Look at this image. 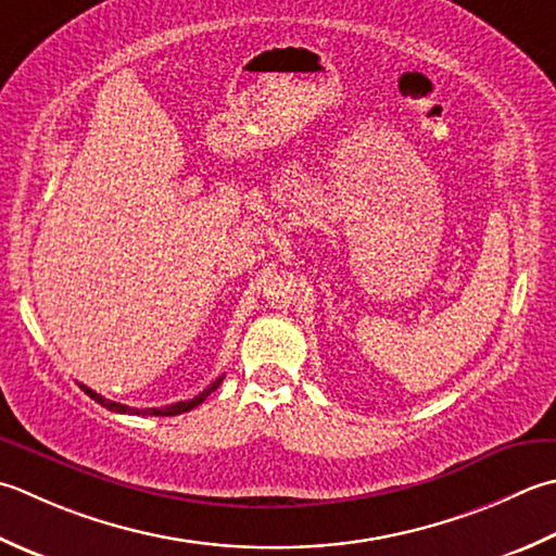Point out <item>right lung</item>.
Listing matches in <instances>:
<instances>
[{
    "mask_svg": "<svg viewBox=\"0 0 556 556\" xmlns=\"http://www.w3.org/2000/svg\"><path fill=\"white\" fill-rule=\"evenodd\" d=\"M222 380H224V376H219L214 380V383L206 388V390H202L200 395H194L192 400H185V402H176V405H166V407H149V409H137V407H127V405H119V402H113V400H105L103 395H98L96 390H91V388H86V386H81V390L89 397H93L98 405H103V407H108L111 412H119V415H141V417H176V415H182V412H190L192 407H198V405H202V402L206 400V395H212L216 388L222 386Z\"/></svg>",
    "mask_w": 556,
    "mask_h": 556,
    "instance_id": "right-lung-1",
    "label": "right lung"
}]
</instances>
